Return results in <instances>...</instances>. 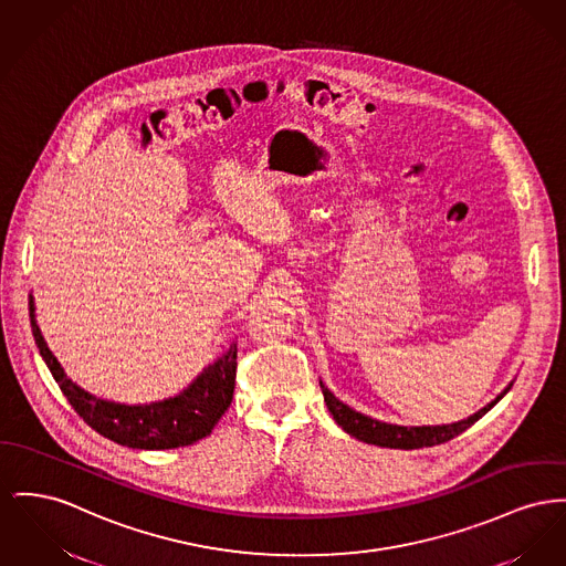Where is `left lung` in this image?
<instances>
[{
	"label": "left lung",
	"mask_w": 566,
	"mask_h": 566,
	"mask_svg": "<svg viewBox=\"0 0 566 566\" xmlns=\"http://www.w3.org/2000/svg\"><path fill=\"white\" fill-rule=\"evenodd\" d=\"M321 389H323V396H325L327 408H329L335 423L344 432L355 436L357 440H364L367 444H378V447H389V449H406L408 451V449L442 444V442L465 432L490 408H494L499 403L502 396L511 389V385L500 394L499 398L490 401L485 408H481L479 412H474L472 417H468L464 421H458V423H451V426H423V428H403V426H391V423L369 419L366 415H361V412L348 408L346 403H342L323 382H321Z\"/></svg>",
	"instance_id": "8db88e82"
}]
</instances>
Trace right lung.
<instances>
[{"label":"right lung","instance_id":"1","mask_svg":"<svg viewBox=\"0 0 566 566\" xmlns=\"http://www.w3.org/2000/svg\"><path fill=\"white\" fill-rule=\"evenodd\" d=\"M30 318L35 346L74 412L92 430L122 447L160 451L195 444L211 433L233 401L237 376L234 344L227 355H222L213 366L207 367L181 396L145 406H126L94 398L92 394L76 387L57 364L53 353L46 348V342L35 325L32 300Z\"/></svg>","mask_w":566,"mask_h":566}]
</instances>
